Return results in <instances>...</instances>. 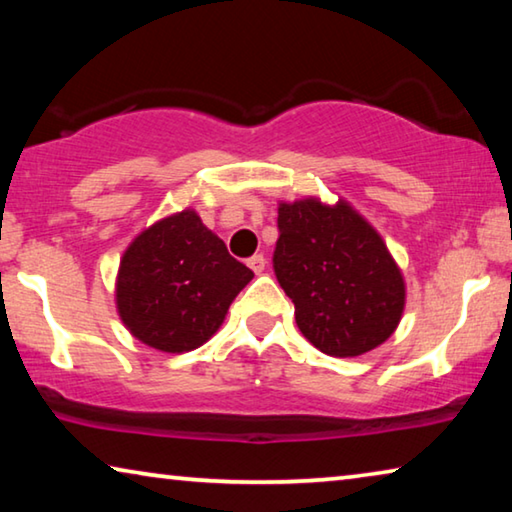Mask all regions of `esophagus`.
<instances>
[{
  "instance_id": "obj_1",
  "label": "esophagus",
  "mask_w": 512,
  "mask_h": 512,
  "mask_svg": "<svg viewBox=\"0 0 512 512\" xmlns=\"http://www.w3.org/2000/svg\"><path fill=\"white\" fill-rule=\"evenodd\" d=\"M248 266L253 268V273H262L264 271V266H266V259H264V255H253L248 259Z\"/></svg>"
}]
</instances>
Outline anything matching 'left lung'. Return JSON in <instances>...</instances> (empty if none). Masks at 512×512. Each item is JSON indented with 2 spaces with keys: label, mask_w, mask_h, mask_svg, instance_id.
<instances>
[{
  "label": "left lung",
  "mask_w": 512,
  "mask_h": 512,
  "mask_svg": "<svg viewBox=\"0 0 512 512\" xmlns=\"http://www.w3.org/2000/svg\"><path fill=\"white\" fill-rule=\"evenodd\" d=\"M273 268L296 323L329 357H359L395 332L404 280L384 239L359 212L316 198L280 203Z\"/></svg>",
  "instance_id": "1"
}]
</instances>
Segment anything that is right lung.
Wrapping results in <instances>:
<instances>
[{
  "label": "right lung",
  "instance_id": "add662e5",
  "mask_svg": "<svg viewBox=\"0 0 512 512\" xmlns=\"http://www.w3.org/2000/svg\"><path fill=\"white\" fill-rule=\"evenodd\" d=\"M253 271L228 253L194 210L167 216L126 248L117 311L135 339L162 352H189L221 327Z\"/></svg>",
  "mask_w": 512,
  "mask_h": 512
}]
</instances>
